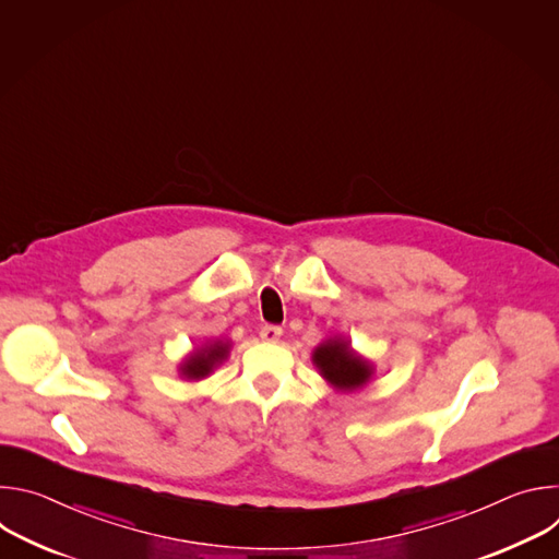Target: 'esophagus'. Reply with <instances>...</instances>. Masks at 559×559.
Returning <instances> with one entry per match:
<instances>
[{
  "mask_svg": "<svg viewBox=\"0 0 559 559\" xmlns=\"http://www.w3.org/2000/svg\"><path fill=\"white\" fill-rule=\"evenodd\" d=\"M281 334H283V330H281L278 325H265V328H261V332H259L261 341H265V343H276V341L281 338Z\"/></svg>",
  "mask_w": 559,
  "mask_h": 559,
  "instance_id": "1",
  "label": "esophagus"
}]
</instances>
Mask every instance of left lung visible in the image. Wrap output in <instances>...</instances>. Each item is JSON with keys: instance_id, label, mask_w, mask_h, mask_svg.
I'll list each match as a JSON object with an SVG mask.
<instances>
[{"instance_id": "obj_1", "label": "left lung", "mask_w": 559, "mask_h": 559, "mask_svg": "<svg viewBox=\"0 0 559 559\" xmlns=\"http://www.w3.org/2000/svg\"><path fill=\"white\" fill-rule=\"evenodd\" d=\"M311 360L321 376L338 391L362 389L373 373V365L358 356L347 338H330L318 345Z\"/></svg>"}]
</instances>
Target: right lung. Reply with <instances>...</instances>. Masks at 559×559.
Segmentation results:
<instances>
[{
	"label": "right lung",
	"instance_id": "add662e5",
	"mask_svg": "<svg viewBox=\"0 0 559 559\" xmlns=\"http://www.w3.org/2000/svg\"><path fill=\"white\" fill-rule=\"evenodd\" d=\"M227 354H229V343H223V341L207 343L199 347L194 354H190L186 362L179 367V371L186 380H201L210 376L227 358Z\"/></svg>",
	"mask_w": 559,
	"mask_h": 559
}]
</instances>
